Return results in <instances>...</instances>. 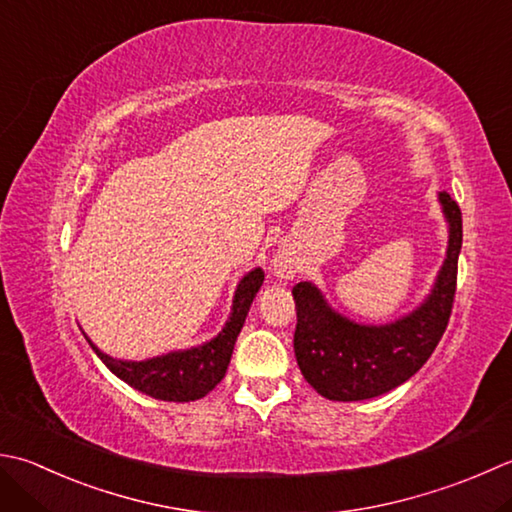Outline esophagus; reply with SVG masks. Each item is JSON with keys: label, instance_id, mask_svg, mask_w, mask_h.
I'll list each match as a JSON object with an SVG mask.
<instances>
[{"label": "esophagus", "instance_id": "34e87169", "mask_svg": "<svg viewBox=\"0 0 512 512\" xmlns=\"http://www.w3.org/2000/svg\"><path fill=\"white\" fill-rule=\"evenodd\" d=\"M273 270H275V275L277 277H282V279H293L295 275H297V270H299V264H297V257L290 253V250H279V253L275 255V259H273Z\"/></svg>", "mask_w": 512, "mask_h": 512}]
</instances>
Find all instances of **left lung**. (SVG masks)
<instances>
[{
  "instance_id": "left-lung-1",
  "label": "left lung",
  "mask_w": 512,
  "mask_h": 512,
  "mask_svg": "<svg viewBox=\"0 0 512 512\" xmlns=\"http://www.w3.org/2000/svg\"><path fill=\"white\" fill-rule=\"evenodd\" d=\"M439 202L450 226L448 253L433 293L415 313L386 326H362L330 310L313 284L293 288L295 357L306 382L322 397L359 402L384 395L433 355L453 313L462 250V210L448 193H439Z\"/></svg>"
}]
</instances>
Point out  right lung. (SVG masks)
Wrapping results in <instances>:
<instances>
[{
  "instance_id": "add662e5",
  "label": "right lung",
  "mask_w": 512,
  "mask_h": 512,
  "mask_svg": "<svg viewBox=\"0 0 512 512\" xmlns=\"http://www.w3.org/2000/svg\"><path fill=\"white\" fill-rule=\"evenodd\" d=\"M262 282V268L250 270L239 282L233 299V313H230L224 330L204 346L146 359V362H122V359L108 357L88 337L86 339L110 373L124 379L128 386L155 399H164V402H195V399L208 395L224 379L237 335L246 322L248 308L253 304V297Z\"/></svg>"
}]
</instances>
